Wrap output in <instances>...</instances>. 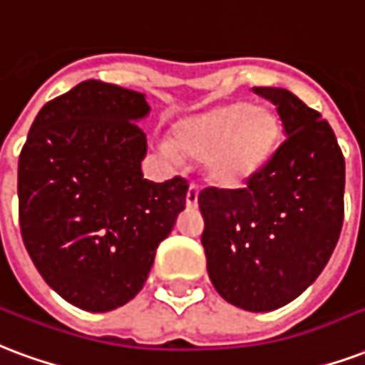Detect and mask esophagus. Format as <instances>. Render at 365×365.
Listing matches in <instances>:
<instances>
[{"mask_svg": "<svg viewBox=\"0 0 365 365\" xmlns=\"http://www.w3.org/2000/svg\"><path fill=\"white\" fill-rule=\"evenodd\" d=\"M197 201H199V187H197L195 183H191L190 190H187V195H185V205H187V209H195Z\"/></svg>", "mask_w": 365, "mask_h": 365, "instance_id": "esophagus-1", "label": "esophagus"}]
</instances>
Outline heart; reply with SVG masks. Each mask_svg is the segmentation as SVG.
<instances>
[{"mask_svg": "<svg viewBox=\"0 0 365 365\" xmlns=\"http://www.w3.org/2000/svg\"><path fill=\"white\" fill-rule=\"evenodd\" d=\"M280 120L269 108L230 102L190 115L174 125V145L182 155L203 160L212 185L237 190L265 168L280 141ZM174 156V148L164 147Z\"/></svg>", "mask_w": 365, "mask_h": 365, "instance_id": "1", "label": "heart"}]
</instances>
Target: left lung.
Here are the masks:
<instances>
[{"label": "left lung", "instance_id": "8db88e82", "mask_svg": "<svg viewBox=\"0 0 365 365\" xmlns=\"http://www.w3.org/2000/svg\"><path fill=\"white\" fill-rule=\"evenodd\" d=\"M286 141L244 190L199 193L210 282L228 304L272 312L317 279L341 236L344 156L329 121L286 88L255 86Z\"/></svg>", "mask_w": 365, "mask_h": 365}]
</instances>
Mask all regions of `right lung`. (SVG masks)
Instances as JSON below:
<instances>
[{
  "instance_id": "1",
  "label": "right lung",
  "mask_w": 365,
  "mask_h": 365,
  "mask_svg": "<svg viewBox=\"0 0 365 365\" xmlns=\"http://www.w3.org/2000/svg\"><path fill=\"white\" fill-rule=\"evenodd\" d=\"M145 94L83 81L50 100L19 156V224L50 288L85 312L141 292L156 247L185 209L187 180L143 178Z\"/></svg>"
}]
</instances>
